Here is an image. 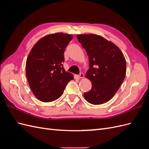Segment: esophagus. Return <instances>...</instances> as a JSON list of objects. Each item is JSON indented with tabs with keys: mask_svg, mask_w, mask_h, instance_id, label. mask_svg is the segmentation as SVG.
<instances>
[{
	"mask_svg": "<svg viewBox=\"0 0 149 149\" xmlns=\"http://www.w3.org/2000/svg\"><path fill=\"white\" fill-rule=\"evenodd\" d=\"M78 78H84V74L83 73H81L78 76Z\"/></svg>",
	"mask_w": 149,
	"mask_h": 149,
	"instance_id": "1",
	"label": "esophagus"
}]
</instances>
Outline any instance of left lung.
<instances>
[{
  "mask_svg": "<svg viewBox=\"0 0 149 149\" xmlns=\"http://www.w3.org/2000/svg\"><path fill=\"white\" fill-rule=\"evenodd\" d=\"M78 41L89 56V69L86 77L92 83L90 91L84 93L85 100L94 105L111 100L125 78L126 61L114 43L96 34H80Z\"/></svg>",
  "mask_w": 149,
  "mask_h": 149,
  "instance_id": "1",
  "label": "left lung"
}]
</instances>
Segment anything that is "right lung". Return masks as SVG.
<instances>
[{"label":"right lung","instance_id":"add662e5","mask_svg":"<svg viewBox=\"0 0 149 149\" xmlns=\"http://www.w3.org/2000/svg\"><path fill=\"white\" fill-rule=\"evenodd\" d=\"M73 38L70 34H49L35 44L26 61V76L35 97L44 102L55 101L73 76L63 67L64 52Z\"/></svg>","mask_w":149,"mask_h":149}]
</instances>
